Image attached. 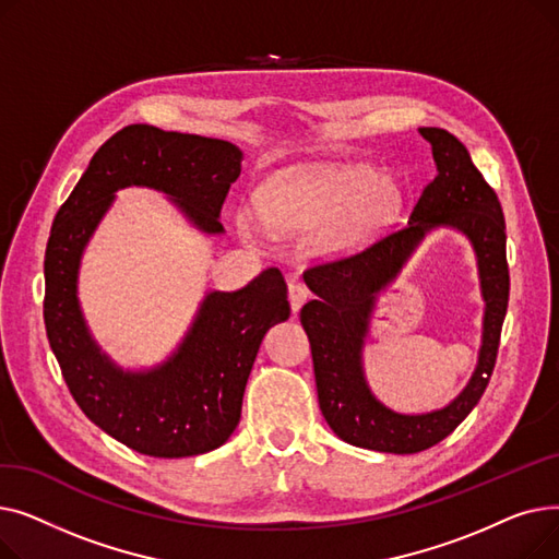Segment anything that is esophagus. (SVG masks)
<instances>
[{"label":"esophagus","instance_id":"34e87169","mask_svg":"<svg viewBox=\"0 0 559 559\" xmlns=\"http://www.w3.org/2000/svg\"><path fill=\"white\" fill-rule=\"evenodd\" d=\"M308 297H310V289L301 281H292L287 285V299H289V306L295 312L301 310V306L308 301Z\"/></svg>","mask_w":559,"mask_h":559}]
</instances>
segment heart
I'll return each instance as SVG.
<instances>
[{
    "label": "heart",
    "mask_w": 559,
    "mask_h": 559,
    "mask_svg": "<svg viewBox=\"0 0 559 559\" xmlns=\"http://www.w3.org/2000/svg\"><path fill=\"white\" fill-rule=\"evenodd\" d=\"M401 209V190L378 176L371 165H335L312 171L281 174L255 192V211L240 213L245 235L255 238L262 226L297 233L322 224L312 245L321 253H344L365 245L390 226Z\"/></svg>",
    "instance_id": "heart-1"
}]
</instances>
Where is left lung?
Returning a JSON list of instances; mask_svg holds the SVG:
<instances>
[{"label":"left lung","instance_id":"8db88e82","mask_svg":"<svg viewBox=\"0 0 559 559\" xmlns=\"http://www.w3.org/2000/svg\"><path fill=\"white\" fill-rule=\"evenodd\" d=\"M419 133L432 146L437 176L417 199L409 222L358 253L312 264L304 272V281L317 295L304 306L301 324L310 340L321 415L346 444L396 455L439 444L476 407L496 365L510 297L501 201L453 133L435 127H424ZM435 225L462 229L477 249L486 297L481 358L453 404L428 416H399L370 396L359 350L374 292L400 271Z\"/></svg>","mask_w":559,"mask_h":559}]
</instances>
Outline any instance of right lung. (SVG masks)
<instances>
[{"label":"right lung","mask_w":559,"mask_h":559,"mask_svg":"<svg viewBox=\"0 0 559 559\" xmlns=\"http://www.w3.org/2000/svg\"><path fill=\"white\" fill-rule=\"evenodd\" d=\"M238 146L203 135L131 124L110 135L58 209L45 251V329L83 415L124 447L188 457L222 447L240 421L260 342L289 317L276 267L238 292H211L176 354L142 373L115 367L93 342L76 301L81 253L115 192L146 186L205 233H222V205L242 171Z\"/></svg>","instance_id":"add662e5"}]
</instances>
